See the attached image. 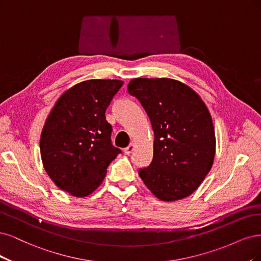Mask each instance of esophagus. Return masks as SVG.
<instances>
[{"label": "esophagus", "mask_w": 261, "mask_h": 261, "mask_svg": "<svg viewBox=\"0 0 261 261\" xmlns=\"http://www.w3.org/2000/svg\"><path fill=\"white\" fill-rule=\"evenodd\" d=\"M134 147H136V145L133 144V143H131V144L128 146V147H125L124 149H123V153L125 154V155H130L133 150H134Z\"/></svg>", "instance_id": "esophagus-1"}]
</instances>
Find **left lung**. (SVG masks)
Segmentation results:
<instances>
[{
    "label": "left lung",
    "mask_w": 261,
    "mask_h": 261,
    "mask_svg": "<svg viewBox=\"0 0 261 261\" xmlns=\"http://www.w3.org/2000/svg\"><path fill=\"white\" fill-rule=\"evenodd\" d=\"M129 93L144 107L154 131L153 161L139 175L161 200L188 197L214 164L216 136L203 99L186 83L170 78H136Z\"/></svg>",
    "instance_id": "left-lung-1"
}]
</instances>
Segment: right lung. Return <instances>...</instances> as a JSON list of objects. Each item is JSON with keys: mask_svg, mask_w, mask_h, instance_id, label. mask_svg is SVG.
<instances>
[{"mask_svg": "<svg viewBox=\"0 0 261 261\" xmlns=\"http://www.w3.org/2000/svg\"><path fill=\"white\" fill-rule=\"evenodd\" d=\"M121 80L91 79L72 86L48 114L40 139L42 164L55 186L86 197L103 182L107 167L120 153L111 143L105 112Z\"/></svg>", "mask_w": 261, "mask_h": 261, "instance_id": "right-lung-1", "label": "right lung"}]
</instances>
